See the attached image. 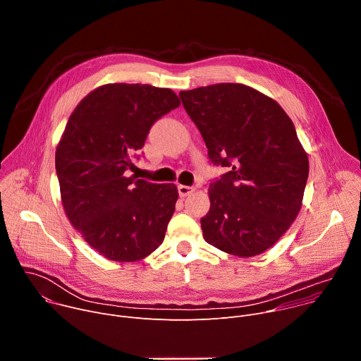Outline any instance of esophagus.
Instances as JSON below:
<instances>
[{
    "label": "esophagus",
    "mask_w": 361,
    "mask_h": 361,
    "mask_svg": "<svg viewBox=\"0 0 361 361\" xmlns=\"http://www.w3.org/2000/svg\"><path fill=\"white\" fill-rule=\"evenodd\" d=\"M194 190H195V188H194V187H190V185H183V184L178 185V194H180V197H187V195H190Z\"/></svg>",
    "instance_id": "esophagus-1"
}]
</instances>
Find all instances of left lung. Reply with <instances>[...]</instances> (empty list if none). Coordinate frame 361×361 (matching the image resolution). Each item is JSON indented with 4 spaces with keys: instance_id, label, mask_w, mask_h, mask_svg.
I'll return each mask as SVG.
<instances>
[{
    "instance_id": "obj_1",
    "label": "left lung",
    "mask_w": 361,
    "mask_h": 361,
    "mask_svg": "<svg viewBox=\"0 0 361 361\" xmlns=\"http://www.w3.org/2000/svg\"><path fill=\"white\" fill-rule=\"evenodd\" d=\"M180 97L212 163L231 167L209 187L204 240L237 257L264 252L302 205L308 157L293 121L276 99L244 84L198 87Z\"/></svg>"
}]
</instances>
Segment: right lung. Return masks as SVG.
<instances>
[{
	"mask_svg": "<svg viewBox=\"0 0 361 361\" xmlns=\"http://www.w3.org/2000/svg\"><path fill=\"white\" fill-rule=\"evenodd\" d=\"M181 104L170 88L104 84L71 113L56 151L67 219L106 259H145L164 241L178 191L128 177L151 126Z\"/></svg>",
	"mask_w": 361,
	"mask_h": 361,
	"instance_id": "right-lung-1",
	"label": "right lung"
}]
</instances>
